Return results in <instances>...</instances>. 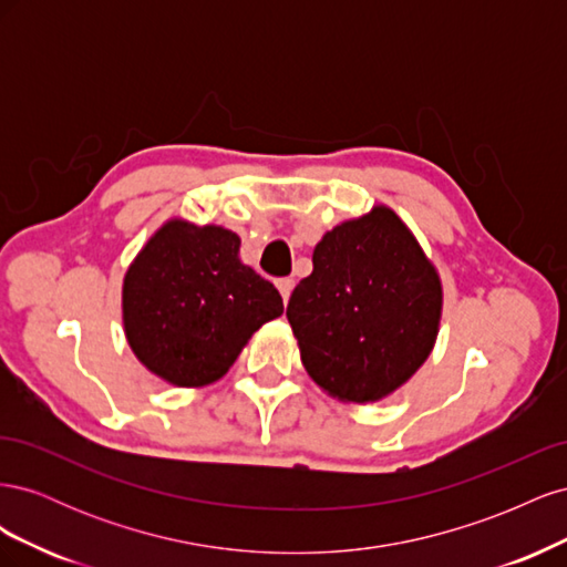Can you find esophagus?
<instances>
[{
  "label": "esophagus",
  "mask_w": 567,
  "mask_h": 567,
  "mask_svg": "<svg viewBox=\"0 0 567 567\" xmlns=\"http://www.w3.org/2000/svg\"><path fill=\"white\" fill-rule=\"evenodd\" d=\"M277 288H279V293H281L284 302H288L290 290H293V281H290V279H279V281H277Z\"/></svg>",
  "instance_id": "obj_1"
}]
</instances>
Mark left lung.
I'll list each match as a JSON object with an SVG mask.
<instances>
[{"instance_id": "1", "label": "left lung", "mask_w": 567, "mask_h": 567, "mask_svg": "<svg viewBox=\"0 0 567 567\" xmlns=\"http://www.w3.org/2000/svg\"><path fill=\"white\" fill-rule=\"evenodd\" d=\"M286 317L312 381L342 402H375L431 354L442 284L414 234L385 205L326 231Z\"/></svg>"}]
</instances>
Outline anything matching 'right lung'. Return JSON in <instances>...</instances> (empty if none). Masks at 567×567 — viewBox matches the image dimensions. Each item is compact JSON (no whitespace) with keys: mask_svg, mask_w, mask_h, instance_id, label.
Returning <instances> with one entry per match:
<instances>
[{"mask_svg":"<svg viewBox=\"0 0 567 567\" xmlns=\"http://www.w3.org/2000/svg\"><path fill=\"white\" fill-rule=\"evenodd\" d=\"M225 227L169 219L134 257L123 284V323L136 359L163 381L198 388L221 379L284 300L238 260Z\"/></svg>","mask_w":567,"mask_h":567,"instance_id":"1","label":"right lung"}]
</instances>
